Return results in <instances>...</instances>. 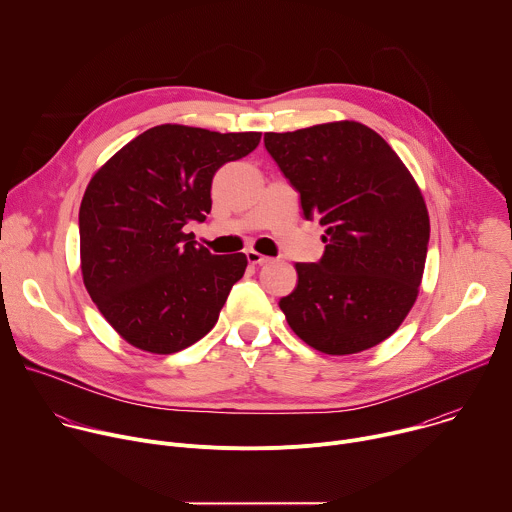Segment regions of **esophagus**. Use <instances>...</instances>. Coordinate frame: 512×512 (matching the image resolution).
Here are the masks:
<instances>
[{
	"instance_id": "1",
	"label": "esophagus",
	"mask_w": 512,
	"mask_h": 512,
	"mask_svg": "<svg viewBox=\"0 0 512 512\" xmlns=\"http://www.w3.org/2000/svg\"><path fill=\"white\" fill-rule=\"evenodd\" d=\"M247 261L251 263V265H265V263H269L271 259L269 257H265V255H261V253H257V251H247Z\"/></svg>"
}]
</instances>
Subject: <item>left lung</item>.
<instances>
[{
	"mask_svg": "<svg viewBox=\"0 0 512 512\" xmlns=\"http://www.w3.org/2000/svg\"><path fill=\"white\" fill-rule=\"evenodd\" d=\"M265 150L300 194L306 221L326 235L316 263L279 300L289 328L326 354H354L389 338L415 304L429 216L391 145L371 127L336 121L265 133Z\"/></svg>",
	"mask_w": 512,
	"mask_h": 512,
	"instance_id": "8db88e82",
	"label": "left lung"
}]
</instances>
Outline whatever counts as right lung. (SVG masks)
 Wrapping results in <instances>:
<instances>
[{"label": "right lung", "mask_w": 512, "mask_h": 512, "mask_svg": "<svg viewBox=\"0 0 512 512\" xmlns=\"http://www.w3.org/2000/svg\"><path fill=\"white\" fill-rule=\"evenodd\" d=\"M259 141L257 131L158 125L89 182L79 212L83 281L129 344L172 354L216 324L247 257L210 255L184 227L206 221L216 170L249 156Z\"/></svg>", "instance_id": "add662e5"}]
</instances>
